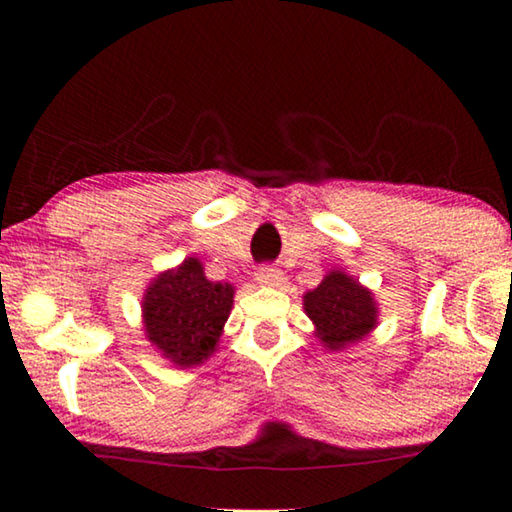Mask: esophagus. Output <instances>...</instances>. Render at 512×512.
<instances>
[{
    "mask_svg": "<svg viewBox=\"0 0 512 512\" xmlns=\"http://www.w3.org/2000/svg\"><path fill=\"white\" fill-rule=\"evenodd\" d=\"M284 279V272L272 268V265H263V268L256 270V282L261 286H279Z\"/></svg>",
    "mask_w": 512,
    "mask_h": 512,
    "instance_id": "34e87169",
    "label": "esophagus"
}]
</instances>
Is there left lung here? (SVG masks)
I'll return each instance as SVG.
<instances>
[{"mask_svg": "<svg viewBox=\"0 0 512 512\" xmlns=\"http://www.w3.org/2000/svg\"><path fill=\"white\" fill-rule=\"evenodd\" d=\"M303 310L328 352H342L368 338L380 317L373 291L340 268L324 275L317 289L303 293Z\"/></svg>", "mask_w": 512, "mask_h": 512, "instance_id": "8db88e82", "label": "left lung"}]
</instances>
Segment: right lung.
<instances>
[{"label": "right lung", "mask_w": 512, "mask_h": 512, "mask_svg": "<svg viewBox=\"0 0 512 512\" xmlns=\"http://www.w3.org/2000/svg\"><path fill=\"white\" fill-rule=\"evenodd\" d=\"M235 286L205 277L200 258L151 279L142 298V326L153 349L174 368H193L216 352L233 310Z\"/></svg>", "instance_id": "add662e5"}]
</instances>
